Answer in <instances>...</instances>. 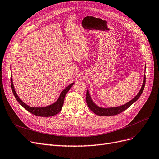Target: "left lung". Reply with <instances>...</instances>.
<instances>
[{"mask_svg": "<svg viewBox=\"0 0 159 159\" xmlns=\"http://www.w3.org/2000/svg\"><path fill=\"white\" fill-rule=\"evenodd\" d=\"M145 78H144V81H143L141 89L140 91L138 93V94L132 100L130 101V102H129L126 104L121 105V106L115 107H109V108L99 107L98 106V105H96L93 103V101L91 100L88 91H87V93H86V103H87V104H88V107L96 115H101V116H110V115H116L117 114L122 113L123 111L129 108L133 103L135 102L139 98H140V96L142 94L143 91L144 90V88H145Z\"/></svg>", "mask_w": 159, "mask_h": 159, "instance_id": "8db88e82", "label": "left lung"}]
</instances>
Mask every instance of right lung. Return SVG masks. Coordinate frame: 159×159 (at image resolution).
<instances>
[{"label":"right lung","instance_id":"1","mask_svg":"<svg viewBox=\"0 0 159 159\" xmlns=\"http://www.w3.org/2000/svg\"><path fill=\"white\" fill-rule=\"evenodd\" d=\"M74 83H72L70 84L68 87L66 88L63 91H61V93L60 95V97L56 101V102L54 103H53L50 105H48V106L44 107H32L28 106L26 104L24 103L19 98L18 95L16 94L15 90H14V85L12 82V75L11 77V88L12 90V93L14 95V97L18 101V102L20 103L22 106L26 109L28 112H30L32 113L33 115H36V116H39V117H50L53 116V115H55L56 114L58 113L61 110L62 106H63L64 102V98L66 93H68V91L71 88V86L74 85Z\"/></svg>","mask_w":159,"mask_h":159}]
</instances>
